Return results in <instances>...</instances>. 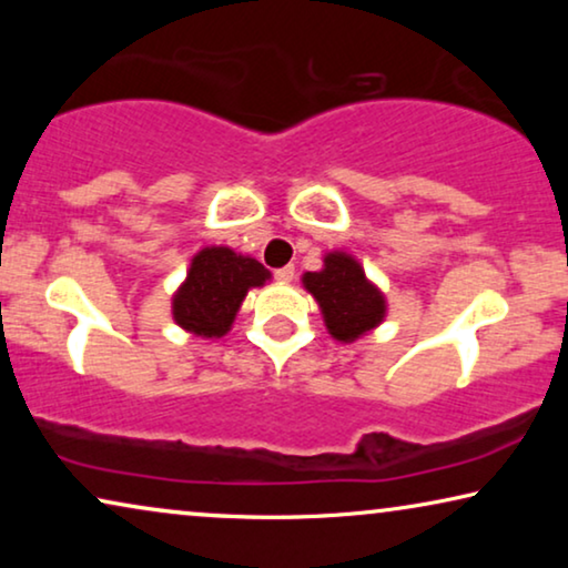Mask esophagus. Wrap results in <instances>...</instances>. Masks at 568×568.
<instances>
[{"instance_id": "obj_1", "label": "esophagus", "mask_w": 568, "mask_h": 568, "mask_svg": "<svg viewBox=\"0 0 568 568\" xmlns=\"http://www.w3.org/2000/svg\"><path fill=\"white\" fill-rule=\"evenodd\" d=\"M274 278H276V282H292V278H294V266H284V268H276L274 271Z\"/></svg>"}]
</instances>
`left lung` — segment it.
Masks as SVG:
<instances>
[{"instance_id": "1", "label": "left lung", "mask_w": 568, "mask_h": 568, "mask_svg": "<svg viewBox=\"0 0 568 568\" xmlns=\"http://www.w3.org/2000/svg\"><path fill=\"white\" fill-rule=\"evenodd\" d=\"M323 263L321 271H307L302 284L321 305L331 336L352 344L383 323L385 300L352 255L328 253Z\"/></svg>"}]
</instances>
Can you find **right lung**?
Returning <instances> with one entry per match:
<instances>
[{"mask_svg": "<svg viewBox=\"0 0 568 568\" xmlns=\"http://www.w3.org/2000/svg\"><path fill=\"white\" fill-rule=\"evenodd\" d=\"M271 274L255 258L230 247H204L173 297V317L181 328L204 338L230 331L251 286L266 284Z\"/></svg>", "mask_w": 568, "mask_h": 568, "instance_id": "add662e5", "label": "right lung"}]
</instances>
